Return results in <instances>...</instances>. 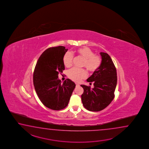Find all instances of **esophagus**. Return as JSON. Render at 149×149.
Here are the masks:
<instances>
[{
	"instance_id": "1",
	"label": "esophagus",
	"mask_w": 149,
	"mask_h": 149,
	"mask_svg": "<svg viewBox=\"0 0 149 149\" xmlns=\"http://www.w3.org/2000/svg\"><path fill=\"white\" fill-rule=\"evenodd\" d=\"M76 85L77 87H78V86H79V84H76Z\"/></svg>"
}]
</instances>
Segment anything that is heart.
Segmentation results:
<instances>
[{
	"label": "heart",
	"mask_w": 149,
	"mask_h": 149,
	"mask_svg": "<svg viewBox=\"0 0 149 149\" xmlns=\"http://www.w3.org/2000/svg\"><path fill=\"white\" fill-rule=\"evenodd\" d=\"M76 53L84 59L82 67H85L89 72H95L101 66V57L99 55H95L94 51L88 47L85 46L79 48L76 51ZM73 58L72 54L69 52H67L64 55L63 57L64 65L67 68L71 67ZM67 75L70 79L74 81L79 82L87 77V72L86 70L84 69H79L73 68L68 71Z\"/></svg>",
	"instance_id": "heart-1"
}]
</instances>
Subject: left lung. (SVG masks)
I'll return each mask as SVG.
<instances>
[{"label": "left lung", "instance_id": "left-lung-1", "mask_svg": "<svg viewBox=\"0 0 149 149\" xmlns=\"http://www.w3.org/2000/svg\"><path fill=\"white\" fill-rule=\"evenodd\" d=\"M102 63L97 70L87 79L94 88L81 85L84 93L81 101L84 107L89 111H101L111 103L114 97L117 86V70L110 56L106 53L101 52Z\"/></svg>", "mask_w": 149, "mask_h": 149}]
</instances>
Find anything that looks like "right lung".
Here are the masks:
<instances>
[{"mask_svg": "<svg viewBox=\"0 0 149 149\" xmlns=\"http://www.w3.org/2000/svg\"><path fill=\"white\" fill-rule=\"evenodd\" d=\"M68 51L60 46L48 48L39 58L35 67L33 81L38 97L45 107L53 110L66 108L76 84L67 79L61 84L58 78L65 67L64 55Z\"/></svg>", "mask_w": 149, "mask_h": 149, "instance_id": "right-lung-1", "label": "right lung"}]
</instances>
